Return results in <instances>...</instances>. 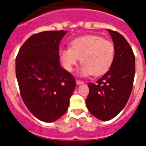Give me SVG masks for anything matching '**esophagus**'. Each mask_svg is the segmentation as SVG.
Segmentation results:
<instances>
[{
	"instance_id": "34e87169",
	"label": "esophagus",
	"mask_w": 146,
	"mask_h": 146,
	"mask_svg": "<svg viewBox=\"0 0 146 146\" xmlns=\"http://www.w3.org/2000/svg\"><path fill=\"white\" fill-rule=\"evenodd\" d=\"M76 84H78V85H79V84H83V82L82 81H81V80H78V79H76Z\"/></svg>"
}]
</instances>
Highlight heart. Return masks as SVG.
Listing matches in <instances>:
<instances>
[{
	"instance_id": "obj_1",
	"label": "heart",
	"mask_w": 146,
	"mask_h": 146,
	"mask_svg": "<svg viewBox=\"0 0 146 146\" xmlns=\"http://www.w3.org/2000/svg\"><path fill=\"white\" fill-rule=\"evenodd\" d=\"M115 48L111 41L99 35H84L70 42V48L59 50V58L67 70L72 71L82 58L79 74L101 76L110 69L114 59Z\"/></svg>"
}]
</instances>
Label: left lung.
<instances>
[{
    "instance_id": "obj_1",
    "label": "left lung",
    "mask_w": 146,
    "mask_h": 146,
    "mask_svg": "<svg viewBox=\"0 0 146 146\" xmlns=\"http://www.w3.org/2000/svg\"><path fill=\"white\" fill-rule=\"evenodd\" d=\"M114 44V59L105 75L96 84L89 83L86 105L93 116L110 120L125 106L133 88L135 57L126 39L116 31L108 29Z\"/></svg>"
}]
</instances>
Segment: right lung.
<instances>
[{"mask_svg": "<svg viewBox=\"0 0 146 146\" xmlns=\"http://www.w3.org/2000/svg\"><path fill=\"white\" fill-rule=\"evenodd\" d=\"M67 31L34 34L21 46L15 60L21 96L39 120L55 122L69 107L75 78L59 62V44Z\"/></svg>", "mask_w": 146, "mask_h": 146, "instance_id": "obj_1", "label": "right lung"}]
</instances>
